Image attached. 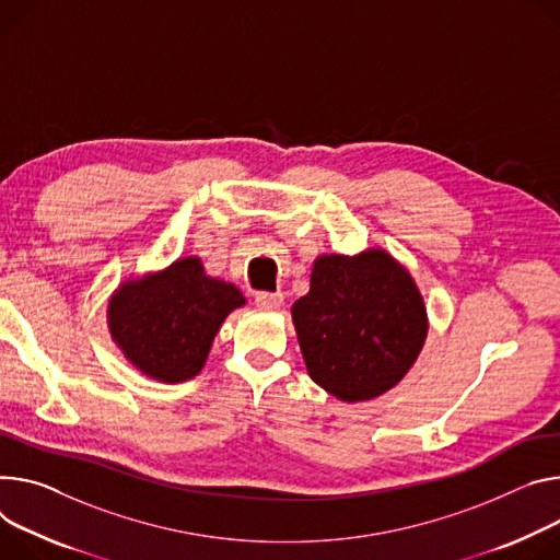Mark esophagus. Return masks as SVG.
Segmentation results:
<instances>
[{
    "instance_id": "1",
    "label": "esophagus",
    "mask_w": 560,
    "mask_h": 560,
    "mask_svg": "<svg viewBox=\"0 0 560 560\" xmlns=\"http://www.w3.org/2000/svg\"><path fill=\"white\" fill-rule=\"evenodd\" d=\"M254 303H257L261 311H277L283 303V294L281 292H257L254 294Z\"/></svg>"
}]
</instances>
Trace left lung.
<instances>
[{"label": "left lung", "mask_w": 560, "mask_h": 560, "mask_svg": "<svg viewBox=\"0 0 560 560\" xmlns=\"http://www.w3.org/2000/svg\"><path fill=\"white\" fill-rule=\"evenodd\" d=\"M292 322L306 369L343 401L371 399L411 369L427 337L424 301L386 252L315 261Z\"/></svg>", "instance_id": "obj_1"}]
</instances>
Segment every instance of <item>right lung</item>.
Instances as JSON below:
<instances>
[{
  "mask_svg": "<svg viewBox=\"0 0 560 560\" xmlns=\"http://www.w3.org/2000/svg\"><path fill=\"white\" fill-rule=\"evenodd\" d=\"M243 303L232 283L208 277L191 257L125 283L109 303V328L144 375L174 384L202 369L219 326Z\"/></svg>",
  "mask_w": 560,
  "mask_h": 560,
  "instance_id": "right-lung-1",
  "label": "right lung"
}]
</instances>
